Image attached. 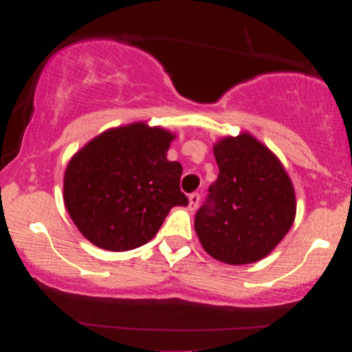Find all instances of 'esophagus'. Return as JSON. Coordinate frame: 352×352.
I'll return each instance as SVG.
<instances>
[{
    "label": "esophagus",
    "mask_w": 352,
    "mask_h": 352,
    "mask_svg": "<svg viewBox=\"0 0 352 352\" xmlns=\"http://www.w3.org/2000/svg\"><path fill=\"white\" fill-rule=\"evenodd\" d=\"M199 204H200V195H199V193H190V195H188V208L190 210H192V212H193V210H197V207H199Z\"/></svg>",
    "instance_id": "obj_1"
}]
</instances>
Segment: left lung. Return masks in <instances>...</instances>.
I'll return each instance as SVG.
<instances>
[{"instance_id": "8db88e82", "label": "left lung", "mask_w": 352, "mask_h": 352, "mask_svg": "<svg viewBox=\"0 0 352 352\" xmlns=\"http://www.w3.org/2000/svg\"><path fill=\"white\" fill-rule=\"evenodd\" d=\"M218 179L197 212L195 232L210 256L227 265L263 260L296 217V193L276 153L250 132L213 144Z\"/></svg>"}]
</instances>
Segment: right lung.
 <instances>
[{"mask_svg": "<svg viewBox=\"0 0 352 352\" xmlns=\"http://www.w3.org/2000/svg\"><path fill=\"white\" fill-rule=\"evenodd\" d=\"M175 137L140 120L107 129L71 157L64 205L86 240L109 252L139 248L157 235L172 207H187L184 168L167 159Z\"/></svg>", "mask_w": 352, "mask_h": 352, "instance_id": "1", "label": "right lung"}]
</instances>
